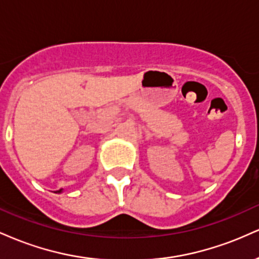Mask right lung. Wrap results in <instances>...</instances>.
<instances>
[{"instance_id": "right-lung-1", "label": "right lung", "mask_w": 259, "mask_h": 259, "mask_svg": "<svg viewBox=\"0 0 259 259\" xmlns=\"http://www.w3.org/2000/svg\"><path fill=\"white\" fill-rule=\"evenodd\" d=\"M62 191H63V190H62V189H61V190H58V191H55V192H56V194H61V192H62Z\"/></svg>"}]
</instances>
